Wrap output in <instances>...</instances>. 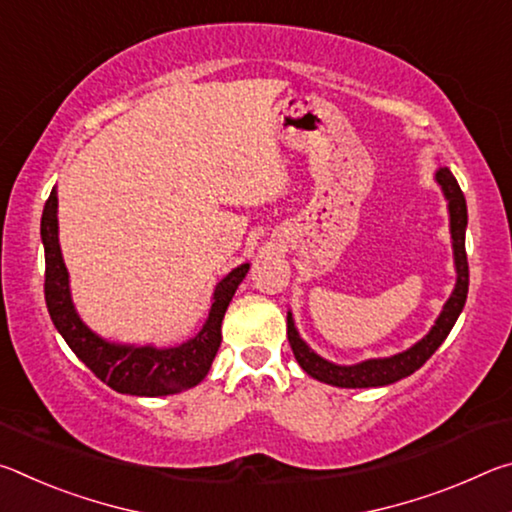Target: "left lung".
<instances>
[{
	"mask_svg": "<svg viewBox=\"0 0 512 512\" xmlns=\"http://www.w3.org/2000/svg\"><path fill=\"white\" fill-rule=\"evenodd\" d=\"M436 180L443 187V192L449 201V219H452V241H454V259H456V289L452 298L447 300L443 314L438 316L436 325L431 327V332L424 336L420 343H415L413 348L406 352L395 354L388 359H370L357 363V366H336L320 359L316 352H311L305 341L300 339L296 327H293L291 314L287 316V334L291 350L296 354V361L300 368L318 381L325 384L341 386V388H370V386H388L393 381H400L402 377L413 375L424 361H427L433 352L440 348V343L447 339V334L452 332L456 318L461 316L467 300V287H470V266H467V253H465V228H467V205L465 196L458 187L456 178L449 169H438Z\"/></svg>",
	"mask_w": 512,
	"mask_h": 512,
	"instance_id": "left-lung-1",
	"label": "left lung"
}]
</instances>
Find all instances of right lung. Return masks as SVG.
I'll list each match as a JSON object with an SVG mask.
<instances>
[{"mask_svg": "<svg viewBox=\"0 0 512 512\" xmlns=\"http://www.w3.org/2000/svg\"><path fill=\"white\" fill-rule=\"evenodd\" d=\"M58 194L56 187L42 212L40 235L45 244V300L49 316L72 352L97 375L112 391L128 395L158 397L187 391L210 370L221 345V320L232 296L248 273V264H241L228 273L214 289V302L205 325L194 339L169 350L133 348V345H115L99 339L76 316L72 298H69L67 268L58 246Z\"/></svg>", "mask_w": 512, "mask_h": 512, "instance_id": "1", "label": "right lung"}]
</instances>
